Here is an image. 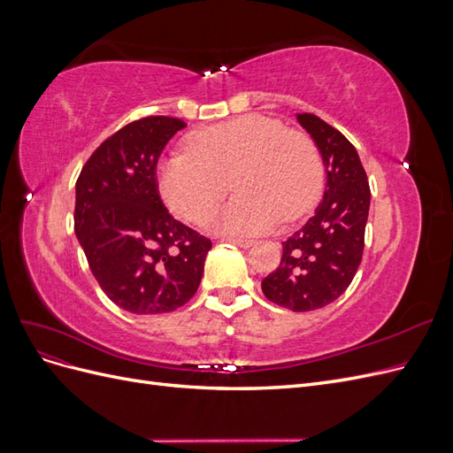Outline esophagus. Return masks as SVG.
Listing matches in <instances>:
<instances>
[{
  "label": "esophagus",
  "instance_id": "esophagus-1",
  "mask_svg": "<svg viewBox=\"0 0 453 453\" xmlns=\"http://www.w3.org/2000/svg\"><path fill=\"white\" fill-rule=\"evenodd\" d=\"M225 240L230 242V243H234V245H240V248H245V250L251 248V245H253V240H250V238H234V236H232V238H225Z\"/></svg>",
  "mask_w": 453,
  "mask_h": 453
}]
</instances>
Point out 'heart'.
<instances>
[{"label": "heart", "instance_id": "heart-1", "mask_svg": "<svg viewBox=\"0 0 453 453\" xmlns=\"http://www.w3.org/2000/svg\"><path fill=\"white\" fill-rule=\"evenodd\" d=\"M187 149L160 162L158 188L164 202L195 225L210 221L230 181L238 198L217 226L240 234L293 223L321 196L318 145L276 119L242 115L200 128L188 135Z\"/></svg>", "mask_w": 453, "mask_h": 453}]
</instances>
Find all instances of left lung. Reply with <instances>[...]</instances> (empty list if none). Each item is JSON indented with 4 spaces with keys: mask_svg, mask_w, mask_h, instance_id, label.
<instances>
[{
    "mask_svg": "<svg viewBox=\"0 0 453 453\" xmlns=\"http://www.w3.org/2000/svg\"><path fill=\"white\" fill-rule=\"evenodd\" d=\"M296 120L323 157L326 188L315 215L281 242V263L263 280V293L281 308L310 311L334 303L361 265L370 187L344 134L313 113H298Z\"/></svg>",
    "mask_w": 453,
    "mask_h": 453,
    "instance_id": "8db88e82",
    "label": "left lung"
}]
</instances>
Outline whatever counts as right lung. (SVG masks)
<instances>
[{
  "mask_svg": "<svg viewBox=\"0 0 453 453\" xmlns=\"http://www.w3.org/2000/svg\"><path fill=\"white\" fill-rule=\"evenodd\" d=\"M173 117H143L94 150L75 183V234L107 298L132 313H166L195 296L211 240L170 215L157 162Z\"/></svg>",
  "mask_w": 453,
  "mask_h": 453,
  "instance_id": "right-lung-1",
  "label": "right lung"
}]
</instances>
